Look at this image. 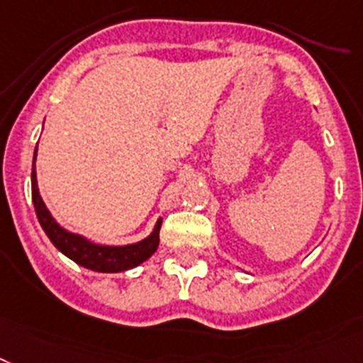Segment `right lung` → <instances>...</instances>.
Wrapping results in <instances>:
<instances>
[{"label": "right lung", "mask_w": 363, "mask_h": 363, "mask_svg": "<svg viewBox=\"0 0 363 363\" xmlns=\"http://www.w3.org/2000/svg\"><path fill=\"white\" fill-rule=\"evenodd\" d=\"M38 147V144H36ZM35 160L36 151L33 157V173H31V194H33V205H35L36 218L40 221L44 233L51 240L55 247L59 249L62 255L72 258L75 264L86 267V269L99 271V273H118V271L130 269L136 267L138 264L147 260L158 247V234H160V225L162 221L158 219L157 227L145 240L133 245H123V247H108V245H96V243L88 242L79 234L68 233L64 230L53 218H51L50 210L45 208L44 201L38 194L36 186V173H35Z\"/></svg>", "instance_id": "right-lung-1"}]
</instances>
